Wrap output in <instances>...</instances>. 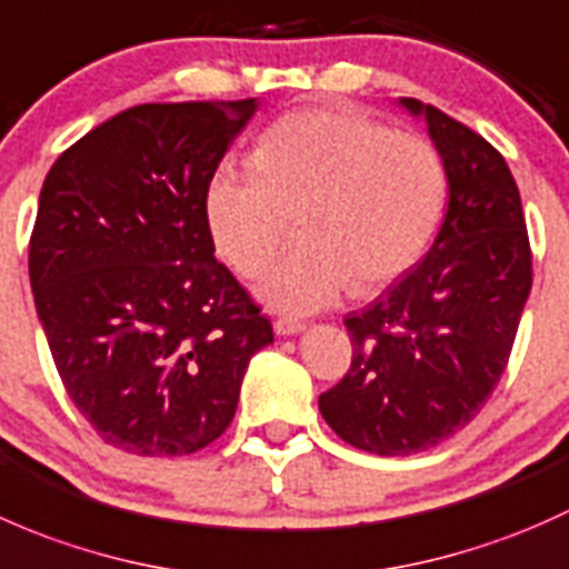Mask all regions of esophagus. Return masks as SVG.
<instances>
[{
  "instance_id": "1",
  "label": "esophagus",
  "mask_w": 569,
  "mask_h": 569,
  "mask_svg": "<svg viewBox=\"0 0 569 569\" xmlns=\"http://www.w3.org/2000/svg\"><path fill=\"white\" fill-rule=\"evenodd\" d=\"M303 328H307V326H303L301 320H292V318L273 320V331H277L279 337H292V333H301Z\"/></svg>"
}]
</instances>
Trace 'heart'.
I'll list each match as a JSON object with an SVG mask.
<instances>
[{
	"mask_svg": "<svg viewBox=\"0 0 569 569\" xmlns=\"http://www.w3.org/2000/svg\"><path fill=\"white\" fill-rule=\"evenodd\" d=\"M447 202V167L421 133L359 111L312 107L273 122L251 169L221 163L204 191L210 236L246 279L271 266L298 216L296 249L260 284L268 307L309 315L345 290H380L408 271Z\"/></svg>",
	"mask_w": 569,
	"mask_h": 569,
	"instance_id": "b5f03b06",
	"label": "heart"
}]
</instances>
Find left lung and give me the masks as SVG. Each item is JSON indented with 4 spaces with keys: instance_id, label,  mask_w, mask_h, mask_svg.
Instances as JSON below:
<instances>
[{
    "instance_id": "1",
    "label": "left lung",
    "mask_w": 569,
    "mask_h": 569,
    "mask_svg": "<svg viewBox=\"0 0 569 569\" xmlns=\"http://www.w3.org/2000/svg\"><path fill=\"white\" fill-rule=\"evenodd\" d=\"M400 103L425 117L449 208L425 260L345 318L353 361L318 400L342 441L389 458L432 449L482 411L531 290L529 232L503 156L441 109Z\"/></svg>"
}]
</instances>
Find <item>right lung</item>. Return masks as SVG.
I'll return each mask as SVG.
<instances>
[{
  "instance_id": "1",
  "label": "right lung",
  "mask_w": 569,
  "mask_h": 569,
  "mask_svg": "<svg viewBox=\"0 0 569 569\" xmlns=\"http://www.w3.org/2000/svg\"><path fill=\"white\" fill-rule=\"evenodd\" d=\"M257 111L142 103L54 161L29 238V282L66 391L131 455L172 458L230 427L273 328L213 257L204 191Z\"/></svg>"
}]
</instances>
